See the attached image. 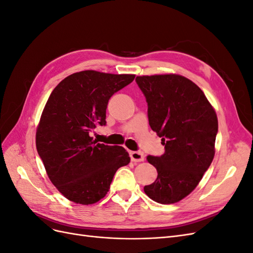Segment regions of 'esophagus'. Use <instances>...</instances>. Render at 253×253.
<instances>
[{
    "label": "esophagus",
    "instance_id": "1",
    "mask_svg": "<svg viewBox=\"0 0 253 253\" xmlns=\"http://www.w3.org/2000/svg\"><path fill=\"white\" fill-rule=\"evenodd\" d=\"M129 157H131V160L134 163H139V162H143L144 159V155L142 154L141 152H137V151H132L129 152Z\"/></svg>",
    "mask_w": 253,
    "mask_h": 253
}]
</instances>
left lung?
I'll use <instances>...</instances> for the list:
<instances>
[{
    "instance_id": "obj_1",
    "label": "left lung",
    "mask_w": 253,
    "mask_h": 253,
    "mask_svg": "<svg viewBox=\"0 0 253 253\" xmlns=\"http://www.w3.org/2000/svg\"><path fill=\"white\" fill-rule=\"evenodd\" d=\"M136 82L147 99L149 125L166 149L162 156L147 157L158 175L144 193L163 205L177 203L196 188L215 154V110L183 76H138Z\"/></svg>"
}]
</instances>
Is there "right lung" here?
Returning <instances> with one entry per match:
<instances>
[{"label":"right lung","mask_w":253,"mask_h":253,"mask_svg":"<svg viewBox=\"0 0 253 253\" xmlns=\"http://www.w3.org/2000/svg\"><path fill=\"white\" fill-rule=\"evenodd\" d=\"M134 78L83 71L51 91L37 127L36 145L52 185L71 202L100 201L116 171L131 160L125 148L98 143L90 133L97 125L105 126L110 98Z\"/></svg>","instance_id":"obj_1"}]
</instances>
